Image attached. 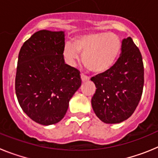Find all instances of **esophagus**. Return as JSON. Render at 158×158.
Wrapping results in <instances>:
<instances>
[{
  "label": "esophagus",
  "mask_w": 158,
  "mask_h": 158,
  "mask_svg": "<svg viewBox=\"0 0 158 158\" xmlns=\"http://www.w3.org/2000/svg\"><path fill=\"white\" fill-rule=\"evenodd\" d=\"M81 81L83 82L88 81H89V79H90L89 77L85 76V75H84V74H81Z\"/></svg>",
  "instance_id": "obj_1"
}]
</instances>
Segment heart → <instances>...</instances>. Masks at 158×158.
I'll list each match as a JSON object with an SVG mask.
<instances>
[{
  "label": "heart",
  "instance_id": "obj_1",
  "mask_svg": "<svg viewBox=\"0 0 158 158\" xmlns=\"http://www.w3.org/2000/svg\"><path fill=\"white\" fill-rule=\"evenodd\" d=\"M122 48L120 39L114 33L99 32L78 35L73 44L66 43L63 49L65 61L73 65L82 54L85 66L93 73H104L114 65Z\"/></svg>",
  "mask_w": 158,
  "mask_h": 158
}]
</instances>
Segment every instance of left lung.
<instances>
[{"mask_svg":"<svg viewBox=\"0 0 158 158\" xmlns=\"http://www.w3.org/2000/svg\"><path fill=\"white\" fill-rule=\"evenodd\" d=\"M91 81L96 88L92 107L102 122L119 123L131 116L142 94L144 67L140 51L131 37L123 40L117 62Z\"/></svg>","mask_w":158,"mask_h":158,"instance_id":"8db88e82","label":"left lung"}]
</instances>
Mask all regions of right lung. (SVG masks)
I'll return each mask as SVG.
<instances>
[{"instance_id":"right-lung-1","label":"right lung","mask_w":158,"mask_h":158,"mask_svg":"<svg viewBox=\"0 0 158 158\" xmlns=\"http://www.w3.org/2000/svg\"><path fill=\"white\" fill-rule=\"evenodd\" d=\"M65 32L41 30L19 51L15 89L19 105L32 120L48 126L61 121L81 85L80 72L65 63Z\"/></svg>"}]
</instances>
